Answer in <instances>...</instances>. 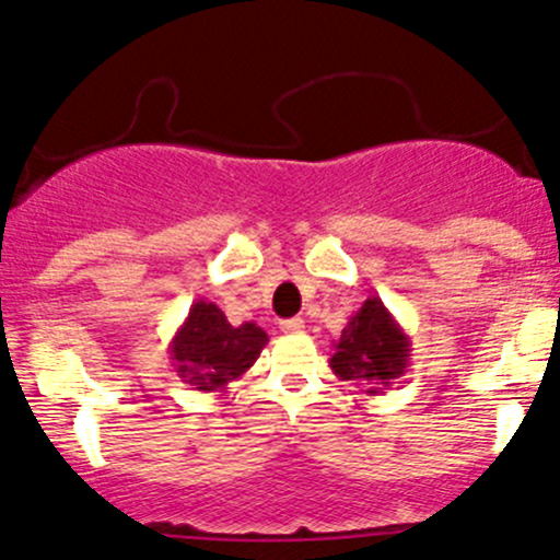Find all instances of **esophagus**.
<instances>
[{"instance_id":"esophagus-1","label":"esophagus","mask_w":560,"mask_h":560,"mask_svg":"<svg viewBox=\"0 0 560 560\" xmlns=\"http://www.w3.org/2000/svg\"><path fill=\"white\" fill-rule=\"evenodd\" d=\"M303 327H306V325H303L301 316H292V319L281 322V330H284V332H303Z\"/></svg>"}]
</instances>
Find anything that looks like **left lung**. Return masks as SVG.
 Listing matches in <instances>:
<instances>
[{
  "mask_svg": "<svg viewBox=\"0 0 560 560\" xmlns=\"http://www.w3.org/2000/svg\"><path fill=\"white\" fill-rule=\"evenodd\" d=\"M411 341L380 298H369L332 341L330 369L338 380L380 395L409 371Z\"/></svg>",
  "mask_w": 560,
  "mask_h": 560,
  "instance_id": "left-lung-1",
  "label": "left lung"
}]
</instances>
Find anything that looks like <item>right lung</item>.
<instances>
[{
    "label": "right lung",
    "mask_w": 560,
    "mask_h": 560,
    "mask_svg": "<svg viewBox=\"0 0 560 560\" xmlns=\"http://www.w3.org/2000/svg\"><path fill=\"white\" fill-rule=\"evenodd\" d=\"M268 343V332L254 322L230 325L217 303H191L189 316L175 330L171 347L178 380L200 393H228L235 380L257 363Z\"/></svg>",
    "instance_id": "1"
}]
</instances>
